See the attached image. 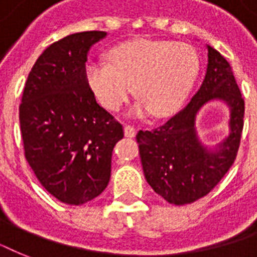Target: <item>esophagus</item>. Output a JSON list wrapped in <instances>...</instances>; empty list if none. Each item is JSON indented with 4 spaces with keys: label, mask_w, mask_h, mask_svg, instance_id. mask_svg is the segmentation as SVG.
Returning a JSON list of instances; mask_svg holds the SVG:
<instances>
[{
    "label": "esophagus",
    "mask_w": 257,
    "mask_h": 257,
    "mask_svg": "<svg viewBox=\"0 0 257 257\" xmlns=\"http://www.w3.org/2000/svg\"><path fill=\"white\" fill-rule=\"evenodd\" d=\"M124 133L126 137H131V139H133V137L136 136V128H135V126H132V125H125Z\"/></svg>",
    "instance_id": "1"
}]
</instances>
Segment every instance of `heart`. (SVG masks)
Instances as JSON below:
<instances>
[{
  "label": "heart",
  "mask_w": 257,
  "mask_h": 257,
  "mask_svg": "<svg viewBox=\"0 0 257 257\" xmlns=\"http://www.w3.org/2000/svg\"><path fill=\"white\" fill-rule=\"evenodd\" d=\"M195 49L187 44L137 38L108 52V64L90 62L86 80L97 100L116 112L132 92L136 116L164 117L180 108L199 74Z\"/></svg>",
  "instance_id": "heart-1"
}]
</instances>
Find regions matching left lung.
<instances>
[{"mask_svg": "<svg viewBox=\"0 0 257 257\" xmlns=\"http://www.w3.org/2000/svg\"><path fill=\"white\" fill-rule=\"evenodd\" d=\"M207 49V73L189 104L164 125L139 131L136 136L145 179L157 195L175 205L193 203L219 184L235 161L243 132L244 98L231 65L212 46ZM213 99L230 108V135L215 150H208L197 136L195 116Z\"/></svg>", "mask_w": 257, "mask_h": 257, "instance_id": "1", "label": "left lung"}]
</instances>
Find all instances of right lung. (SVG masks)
Masks as SVG:
<instances>
[{"label":"right lung","instance_id":"right-lung-1","mask_svg":"<svg viewBox=\"0 0 257 257\" xmlns=\"http://www.w3.org/2000/svg\"><path fill=\"white\" fill-rule=\"evenodd\" d=\"M105 36L81 32L48 46L30 70L20 105L30 168L50 195L70 205L88 203L106 188L113 148L124 137L86 80L89 49Z\"/></svg>","mask_w":257,"mask_h":257}]
</instances>
